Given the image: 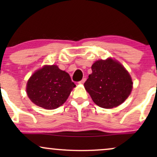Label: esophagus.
<instances>
[{"label": "esophagus", "instance_id": "obj_1", "mask_svg": "<svg viewBox=\"0 0 157 157\" xmlns=\"http://www.w3.org/2000/svg\"><path fill=\"white\" fill-rule=\"evenodd\" d=\"M86 78H83V79H82V80H81V81H80V82H79V83H80V84H83L84 82H86Z\"/></svg>", "mask_w": 157, "mask_h": 157}]
</instances>
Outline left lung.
Returning <instances> with one entry per match:
<instances>
[{
    "label": "left lung",
    "mask_w": 157,
    "mask_h": 157,
    "mask_svg": "<svg viewBox=\"0 0 157 157\" xmlns=\"http://www.w3.org/2000/svg\"><path fill=\"white\" fill-rule=\"evenodd\" d=\"M92 73L84 87L96 105L112 109L128 97L133 86L131 77L122 64L111 58L100 60L91 66Z\"/></svg>",
    "instance_id": "obj_1"
}]
</instances>
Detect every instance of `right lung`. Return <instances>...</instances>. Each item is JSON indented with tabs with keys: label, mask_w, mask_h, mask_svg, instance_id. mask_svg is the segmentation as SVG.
I'll return each instance as SVG.
<instances>
[{
	"label": "right lung",
	"mask_w": 157,
	"mask_h": 157,
	"mask_svg": "<svg viewBox=\"0 0 157 157\" xmlns=\"http://www.w3.org/2000/svg\"><path fill=\"white\" fill-rule=\"evenodd\" d=\"M75 86L69 75L57 66H44L29 79L26 93L35 105L52 110L62 105Z\"/></svg>",
	"instance_id": "add662e5"
}]
</instances>
